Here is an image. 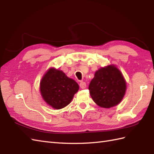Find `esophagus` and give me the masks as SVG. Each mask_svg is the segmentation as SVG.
Instances as JSON below:
<instances>
[{"label": "esophagus", "instance_id": "esophagus-1", "mask_svg": "<svg viewBox=\"0 0 154 154\" xmlns=\"http://www.w3.org/2000/svg\"><path fill=\"white\" fill-rule=\"evenodd\" d=\"M79 86L81 89H85L87 87V85L85 82H81L79 84Z\"/></svg>", "mask_w": 154, "mask_h": 154}]
</instances>
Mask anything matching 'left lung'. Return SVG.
Wrapping results in <instances>:
<instances>
[{
	"label": "left lung",
	"instance_id": "left-lung-1",
	"mask_svg": "<svg viewBox=\"0 0 154 154\" xmlns=\"http://www.w3.org/2000/svg\"><path fill=\"white\" fill-rule=\"evenodd\" d=\"M89 89L91 98L98 106L109 109L122 101L126 93V82L116 65H109L95 72Z\"/></svg>",
	"mask_w": 154,
	"mask_h": 154
}]
</instances>
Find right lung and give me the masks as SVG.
<instances>
[{
    "mask_svg": "<svg viewBox=\"0 0 154 154\" xmlns=\"http://www.w3.org/2000/svg\"><path fill=\"white\" fill-rule=\"evenodd\" d=\"M79 89L76 81L54 67L45 72L40 84L42 99L49 106L57 110L67 106Z\"/></svg>",
    "mask_w": 154,
    "mask_h": 154,
    "instance_id": "1",
    "label": "right lung"
}]
</instances>
